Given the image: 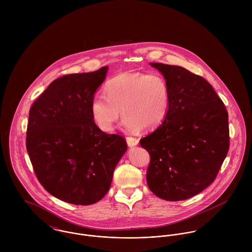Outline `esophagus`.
<instances>
[{
    "mask_svg": "<svg viewBox=\"0 0 252 252\" xmlns=\"http://www.w3.org/2000/svg\"><path fill=\"white\" fill-rule=\"evenodd\" d=\"M126 141H127V144L129 147L136 146L137 144H139V140L136 138H133V137H127Z\"/></svg>",
    "mask_w": 252,
    "mask_h": 252,
    "instance_id": "1",
    "label": "esophagus"
}]
</instances>
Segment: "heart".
Wrapping results in <instances>:
<instances>
[{
	"label": "heart",
	"instance_id": "1",
	"mask_svg": "<svg viewBox=\"0 0 252 252\" xmlns=\"http://www.w3.org/2000/svg\"><path fill=\"white\" fill-rule=\"evenodd\" d=\"M105 95L96 94L90 106L93 122L103 132L113 130L121 112L129 133L152 130L165 120L170 108V88L159 73L125 72L109 79Z\"/></svg>",
	"mask_w": 252,
	"mask_h": 252
}]
</instances>
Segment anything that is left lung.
<instances>
[{
  "label": "left lung",
  "mask_w": 252,
  "mask_h": 252,
  "mask_svg": "<svg viewBox=\"0 0 252 252\" xmlns=\"http://www.w3.org/2000/svg\"><path fill=\"white\" fill-rule=\"evenodd\" d=\"M170 88L163 123L140 144L150 155L148 188L166 201L189 199L216 180L229 150L228 112L213 86L188 70L150 63Z\"/></svg>",
  "instance_id": "left-lung-1"
}]
</instances>
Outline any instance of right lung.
<instances>
[{
    "label": "right lung",
    "mask_w": 252,
    "mask_h": 252,
    "mask_svg": "<svg viewBox=\"0 0 252 252\" xmlns=\"http://www.w3.org/2000/svg\"><path fill=\"white\" fill-rule=\"evenodd\" d=\"M108 69L55 79L29 111L26 147L36 178L51 195L73 205L104 198L127 150L126 141L100 130L90 113Z\"/></svg>",
    "instance_id": "1"
}]
</instances>
